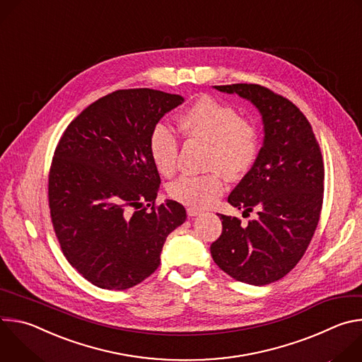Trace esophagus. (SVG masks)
Here are the masks:
<instances>
[{"label": "esophagus", "mask_w": 362, "mask_h": 362, "mask_svg": "<svg viewBox=\"0 0 362 362\" xmlns=\"http://www.w3.org/2000/svg\"><path fill=\"white\" fill-rule=\"evenodd\" d=\"M186 212H187V216H190V218L197 216V215L200 214V211H199V209H196V208H187V209H186Z\"/></svg>", "instance_id": "34e87169"}]
</instances>
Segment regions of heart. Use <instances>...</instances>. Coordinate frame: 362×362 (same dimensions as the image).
Returning a JSON list of instances; mask_svg holds the SVG:
<instances>
[{"mask_svg": "<svg viewBox=\"0 0 362 362\" xmlns=\"http://www.w3.org/2000/svg\"><path fill=\"white\" fill-rule=\"evenodd\" d=\"M177 123L189 140L208 144L204 166L211 172L182 176L170 183L168 192L179 203L204 208L223 193V175L229 180H240L253 169L261 150V133L253 122L240 117L236 109L209 95L193 101ZM147 147L154 169L165 177H172L180 151L176 134L162 123L154 124Z\"/></svg>", "mask_w": 362, "mask_h": 362, "instance_id": "1", "label": "heart"}]
</instances>
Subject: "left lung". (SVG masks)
<instances>
[{"label": "left lung", "mask_w": 362, "mask_h": 362, "mask_svg": "<svg viewBox=\"0 0 362 362\" xmlns=\"http://www.w3.org/2000/svg\"><path fill=\"white\" fill-rule=\"evenodd\" d=\"M252 101L262 115L265 139L253 169L228 202L257 218L240 225L221 215L222 235L211 245L215 264L250 285L284 278L300 261L320 222L324 160L311 123L292 101L259 84L215 86Z\"/></svg>", "instance_id": "8db88e82"}]
</instances>
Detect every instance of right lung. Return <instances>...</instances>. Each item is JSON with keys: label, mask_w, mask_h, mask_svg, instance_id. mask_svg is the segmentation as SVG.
Segmentation results:
<instances>
[{"label": "right lung", "mask_w": 362, "mask_h": 362, "mask_svg": "<svg viewBox=\"0 0 362 362\" xmlns=\"http://www.w3.org/2000/svg\"><path fill=\"white\" fill-rule=\"evenodd\" d=\"M182 103L151 88L113 91L84 109L56 147L51 223L70 265L98 288L123 291L150 276L168 235L186 221L176 200L156 204L160 176L147 147L151 127Z\"/></svg>", "instance_id": "1"}]
</instances>
